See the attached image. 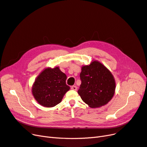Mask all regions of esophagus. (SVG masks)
I'll return each mask as SVG.
<instances>
[{"label":"esophagus","instance_id":"esophagus-1","mask_svg":"<svg viewBox=\"0 0 147 147\" xmlns=\"http://www.w3.org/2000/svg\"><path fill=\"white\" fill-rule=\"evenodd\" d=\"M71 90L76 91V90H77V86H72V87H71Z\"/></svg>","mask_w":147,"mask_h":147}]
</instances>
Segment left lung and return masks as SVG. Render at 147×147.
I'll return each instance as SVG.
<instances>
[{
    "label": "left lung",
    "mask_w": 147,
    "mask_h": 147,
    "mask_svg": "<svg viewBox=\"0 0 147 147\" xmlns=\"http://www.w3.org/2000/svg\"><path fill=\"white\" fill-rule=\"evenodd\" d=\"M82 83L78 90L84 102L91 108H99L113 98L116 83L110 71L99 61L92 60L82 67Z\"/></svg>",
    "instance_id": "1"
}]
</instances>
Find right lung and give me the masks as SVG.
I'll return each mask as SVG.
<instances>
[{"instance_id": "right-lung-1", "label": "right lung", "mask_w": 147, "mask_h": 147, "mask_svg": "<svg viewBox=\"0 0 147 147\" xmlns=\"http://www.w3.org/2000/svg\"><path fill=\"white\" fill-rule=\"evenodd\" d=\"M66 75L59 69L47 67L35 78L32 93L38 103L45 107H53L59 104L70 87L65 83Z\"/></svg>"}]
</instances>
